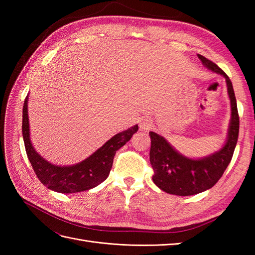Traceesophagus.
<instances>
[{
  "instance_id": "obj_1",
  "label": "esophagus",
  "mask_w": 255,
  "mask_h": 255,
  "mask_svg": "<svg viewBox=\"0 0 255 255\" xmlns=\"http://www.w3.org/2000/svg\"><path fill=\"white\" fill-rule=\"evenodd\" d=\"M152 127V120L149 118H143L139 122V128L141 130H146Z\"/></svg>"
}]
</instances>
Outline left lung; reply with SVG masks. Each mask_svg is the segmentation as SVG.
Masks as SVG:
<instances>
[{
    "instance_id": "left-lung-1",
    "label": "left lung",
    "mask_w": 255,
    "mask_h": 255,
    "mask_svg": "<svg viewBox=\"0 0 255 255\" xmlns=\"http://www.w3.org/2000/svg\"><path fill=\"white\" fill-rule=\"evenodd\" d=\"M208 70L226 79L231 103V119L227 140L218 151L200 158L183 155L168 142L165 137L150 132V163L154 170L152 180L156 186L167 194L175 196H192L212 188L219 181L232 159L239 132V117L233 85L221 69L198 54Z\"/></svg>"
}]
</instances>
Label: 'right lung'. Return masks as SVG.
I'll list each match as a JSON object with an SVG mask.
<instances>
[{
	"instance_id": "add662e5",
	"label": "right lung",
	"mask_w": 255,
	"mask_h": 255,
	"mask_svg": "<svg viewBox=\"0 0 255 255\" xmlns=\"http://www.w3.org/2000/svg\"><path fill=\"white\" fill-rule=\"evenodd\" d=\"M28 96L25 98L22 115V135L29 163L39 181L49 189L60 194H75L89 190L104 182L113 166L115 154L138 130L135 125L114 135L102 146L78 164L59 166L50 163L38 153L30 141L27 110Z\"/></svg>"
}]
</instances>
